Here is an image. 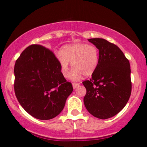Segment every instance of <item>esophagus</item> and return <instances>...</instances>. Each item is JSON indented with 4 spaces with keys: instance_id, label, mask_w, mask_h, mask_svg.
Segmentation results:
<instances>
[{
    "instance_id": "obj_1",
    "label": "esophagus",
    "mask_w": 147,
    "mask_h": 147,
    "mask_svg": "<svg viewBox=\"0 0 147 147\" xmlns=\"http://www.w3.org/2000/svg\"><path fill=\"white\" fill-rule=\"evenodd\" d=\"M79 86V84H77V83H74V84H72V87H73L74 89L77 88Z\"/></svg>"
}]
</instances>
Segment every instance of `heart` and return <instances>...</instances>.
Listing matches in <instances>:
<instances>
[{"instance_id":"heart-1","label":"heart","mask_w":147,"mask_h":147,"mask_svg":"<svg viewBox=\"0 0 147 147\" xmlns=\"http://www.w3.org/2000/svg\"><path fill=\"white\" fill-rule=\"evenodd\" d=\"M61 72L63 77L68 74L69 63L73 68L70 78L77 80L83 76L92 75L99 64V50L94 45L83 43L63 45L57 57Z\"/></svg>"}]
</instances>
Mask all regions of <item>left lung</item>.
<instances>
[{"label":"left lung","mask_w":147,"mask_h":147,"mask_svg":"<svg viewBox=\"0 0 147 147\" xmlns=\"http://www.w3.org/2000/svg\"><path fill=\"white\" fill-rule=\"evenodd\" d=\"M88 40L99 50V60L92 78L83 82L84 105L94 117L108 119L120 112L131 96L130 63L116 45L104 38Z\"/></svg>","instance_id":"1"}]
</instances>
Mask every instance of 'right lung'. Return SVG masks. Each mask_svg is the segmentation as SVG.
Here are the masks:
<instances>
[{
    "mask_svg": "<svg viewBox=\"0 0 147 147\" xmlns=\"http://www.w3.org/2000/svg\"><path fill=\"white\" fill-rule=\"evenodd\" d=\"M15 95L30 115L48 120L58 115L72 93V84L61 72L57 59L48 48L32 45L14 66Z\"/></svg>",
    "mask_w": 147,
    "mask_h": 147,
    "instance_id": "add662e5",
    "label": "right lung"
}]
</instances>
